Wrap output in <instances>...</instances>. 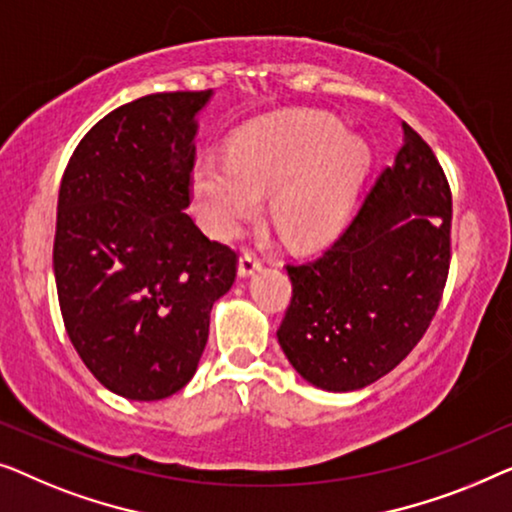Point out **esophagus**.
<instances>
[{
  "label": "esophagus",
  "mask_w": 512,
  "mask_h": 512,
  "mask_svg": "<svg viewBox=\"0 0 512 512\" xmlns=\"http://www.w3.org/2000/svg\"><path fill=\"white\" fill-rule=\"evenodd\" d=\"M262 269V259L250 255V253H243L241 259H239V276L241 278H250L255 276V273Z\"/></svg>",
  "instance_id": "34e87169"
}]
</instances>
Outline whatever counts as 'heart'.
I'll use <instances>...</instances> for the list:
<instances>
[{
  "mask_svg": "<svg viewBox=\"0 0 512 512\" xmlns=\"http://www.w3.org/2000/svg\"><path fill=\"white\" fill-rule=\"evenodd\" d=\"M371 150L341 118L322 111L280 115L250 129L232 155H204L192 169V197L204 227L232 239L271 194V218L294 248L336 239L369 171Z\"/></svg>",
  "mask_w": 512,
  "mask_h": 512,
  "instance_id": "1",
  "label": "heart"
}]
</instances>
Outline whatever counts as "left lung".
Returning a JSON list of instances; mask_svg holds the SVG:
<instances>
[{
	"label": "left lung",
	"mask_w": 512,
	"mask_h": 512,
	"mask_svg": "<svg viewBox=\"0 0 512 512\" xmlns=\"http://www.w3.org/2000/svg\"><path fill=\"white\" fill-rule=\"evenodd\" d=\"M452 197L441 164L403 122V146L315 262L287 266L278 343L306 383L352 392L390 373L427 331L450 269Z\"/></svg>",
	"instance_id": "8db88e82"
}]
</instances>
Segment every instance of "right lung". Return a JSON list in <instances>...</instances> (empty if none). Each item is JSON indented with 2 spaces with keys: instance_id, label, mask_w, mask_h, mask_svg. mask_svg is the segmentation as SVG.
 I'll list each match as a JSON object with an SVG mask.
<instances>
[{
  "instance_id": "add662e5",
  "label": "right lung",
  "mask_w": 512,
  "mask_h": 512,
  "mask_svg": "<svg viewBox=\"0 0 512 512\" xmlns=\"http://www.w3.org/2000/svg\"><path fill=\"white\" fill-rule=\"evenodd\" d=\"M211 97L157 92L120 106L62 176L53 271L64 327L92 376L132 401L190 383L211 308L236 278L234 250L185 213L197 115Z\"/></svg>"
}]
</instances>
